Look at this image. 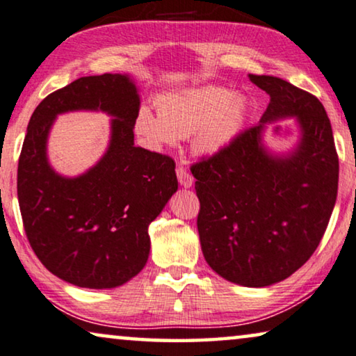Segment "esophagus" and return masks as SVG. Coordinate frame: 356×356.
<instances>
[{
    "label": "esophagus",
    "instance_id": "34e87169",
    "mask_svg": "<svg viewBox=\"0 0 356 356\" xmlns=\"http://www.w3.org/2000/svg\"><path fill=\"white\" fill-rule=\"evenodd\" d=\"M177 177H178L179 184H181L183 188H191L194 184L193 175H191L184 167H177Z\"/></svg>",
    "mask_w": 356,
    "mask_h": 356
}]
</instances>
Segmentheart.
Segmentation results:
<instances>
[{"mask_svg": "<svg viewBox=\"0 0 356 356\" xmlns=\"http://www.w3.org/2000/svg\"><path fill=\"white\" fill-rule=\"evenodd\" d=\"M157 114L143 106L135 117V131L149 146L177 144L193 136L195 154L212 157L238 136L244 125L247 101L218 86L179 90L159 96Z\"/></svg>", "mask_w": 356, "mask_h": 356, "instance_id": "obj_1", "label": "heart"}]
</instances>
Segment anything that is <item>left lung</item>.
<instances>
[{"label": "left lung", "mask_w": 356, "mask_h": 356, "mask_svg": "<svg viewBox=\"0 0 356 356\" xmlns=\"http://www.w3.org/2000/svg\"><path fill=\"white\" fill-rule=\"evenodd\" d=\"M270 95L260 123L216 156L191 167L207 264L226 281L265 287L289 277L313 255L327 228L339 184L332 128L316 96L271 75H249ZM297 118L298 147L275 156L264 123Z\"/></svg>", "instance_id": "left-lung-1"}]
</instances>
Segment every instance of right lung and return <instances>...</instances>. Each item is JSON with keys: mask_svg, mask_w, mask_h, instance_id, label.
<instances>
[{"mask_svg": "<svg viewBox=\"0 0 356 356\" xmlns=\"http://www.w3.org/2000/svg\"><path fill=\"white\" fill-rule=\"evenodd\" d=\"M70 110L115 117L102 161L75 179L50 168L45 143L54 118ZM138 90L128 75L81 76L40 102L17 167V197L35 255L63 281L112 289L146 265L147 228L178 189L172 157L135 146Z\"/></svg>", "mask_w": 356, "mask_h": 356, "instance_id": "1", "label": "right lung"}]
</instances>
